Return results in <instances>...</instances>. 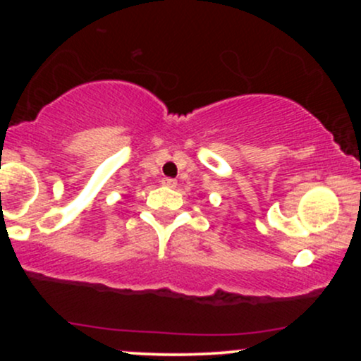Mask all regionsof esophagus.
<instances>
[{
    "label": "esophagus",
    "instance_id": "esophagus-1",
    "mask_svg": "<svg viewBox=\"0 0 361 361\" xmlns=\"http://www.w3.org/2000/svg\"><path fill=\"white\" fill-rule=\"evenodd\" d=\"M163 185L168 186V188H175L176 180H173V178H163Z\"/></svg>",
    "mask_w": 361,
    "mask_h": 361
}]
</instances>
